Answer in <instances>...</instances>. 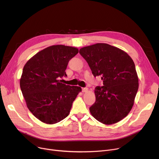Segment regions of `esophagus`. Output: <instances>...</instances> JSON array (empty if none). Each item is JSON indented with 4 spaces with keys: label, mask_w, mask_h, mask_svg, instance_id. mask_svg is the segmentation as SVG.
I'll return each instance as SVG.
<instances>
[{
    "label": "esophagus",
    "mask_w": 159,
    "mask_h": 159,
    "mask_svg": "<svg viewBox=\"0 0 159 159\" xmlns=\"http://www.w3.org/2000/svg\"><path fill=\"white\" fill-rule=\"evenodd\" d=\"M82 92H88V89L87 88H82Z\"/></svg>",
    "instance_id": "34e87169"
}]
</instances>
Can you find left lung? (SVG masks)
I'll return each mask as SVG.
<instances>
[{
	"instance_id": "left-lung-1",
	"label": "left lung",
	"mask_w": 159,
	"mask_h": 159,
	"mask_svg": "<svg viewBox=\"0 0 159 159\" xmlns=\"http://www.w3.org/2000/svg\"><path fill=\"white\" fill-rule=\"evenodd\" d=\"M79 53L93 76L101 75L103 81L102 86L95 89L91 114L104 124L119 122L131 111L139 88L134 62L123 50L105 43L82 48Z\"/></svg>"
}]
</instances>
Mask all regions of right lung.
<instances>
[{
    "label": "right lung",
    "instance_id": "obj_1",
    "mask_svg": "<svg viewBox=\"0 0 159 159\" xmlns=\"http://www.w3.org/2000/svg\"><path fill=\"white\" fill-rule=\"evenodd\" d=\"M76 48L54 45L38 52L24 65L20 86L27 107L37 119L53 124L68 116L73 102L81 91L79 86L62 83Z\"/></svg>",
    "mask_w": 159,
    "mask_h": 159
}]
</instances>
